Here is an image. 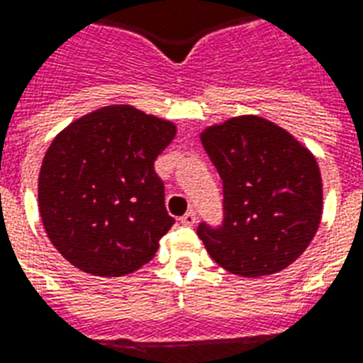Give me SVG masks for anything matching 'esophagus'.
Listing matches in <instances>:
<instances>
[{"label":"esophagus","mask_w":363,"mask_h":363,"mask_svg":"<svg viewBox=\"0 0 363 363\" xmlns=\"http://www.w3.org/2000/svg\"><path fill=\"white\" fill-rule=\"evenodd\" d=\"M196 220H198V217H196V213H194V211L184 213V215L181 217V223L184 226H194V225H196Z\"/></svg>","instance_id":"34e87169"}]
</instances>
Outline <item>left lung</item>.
I'll return each instance as SVG.
<instances>
[{"instance_id":"obj_1","label":"left lung","mask_w":363,"mask_h":363,"mask_svg":"<svg viewBox=\"0 0 363 363\" xmlns=\"http://www.w3.org/2000/svg\"><path fill=\"white\" fill-rule=\"evenodd\" d=\"M200 138L225 196L223 225L198 226L213 261L243 278L297 261L322 218V175L312 152L261 116L230 118Z\"/></svg>"}]
</instances>
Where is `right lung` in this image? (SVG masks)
<instances>
[{
	"instance_id": "right-lung-1",
	"label": "right lung",
	"mask_w": 363,
	"mask_h": 363,
	"mask_svg": "<svg viewBox=\"0 0 363 363\" xmlns=\"http://www.w3.org/2000/svg\"><path fill=\"white\" fill-rule=\"evenodd\" d=\"M177 127L129 104L77 118L41 163L43 228L66 261L93 276H125L152 261L175 223L154 162Z\"/></svg>"
}]
</instances>
